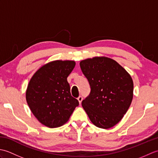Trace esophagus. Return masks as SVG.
Returning a JSON list of instances; mask_svg holds the SVG:
<instances>
[{
    "instance_id": "obj_1",
    "label": "esophagus",
    "mask_w": 158,
    "mask_h": 158,
    "mask_svg": "<svg viewBox=\"0 0 158 158\" xmlns=\"http://www.w3.org/2000/svg\"><path fill=\"white\" fill-rule=\"evenodd\" d=\"M77 100H78V101H79V104H81V102H82V100H83L82 96H79L78 98H77Z\"/></svg>"
}]
</instances>
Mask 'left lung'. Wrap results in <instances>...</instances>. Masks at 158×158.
I'll use <instances>...</instances> for the list:
<instances>
[{"label":"left lung","instance_id":"1","mask_svg":"<svg viewBox=\"0 0 158 158\" xmlns=\"http://www.w3.org/2000/svg\"><path fill=\"white\" fill-rule=\"evenodd\" d=\"M80 66L91 88L83 108L96 126L110 128L122 120L132 102V77L115 60L105 56L81 60Z\"/></svg>","mask_w":158,"mask_h":158}]
</instances>
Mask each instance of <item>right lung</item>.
<instances>
[{
    "instance_id": "right-lung-1",
    "label": "right lung",
    "mask_w": 158,
    "mask_h": 158,
    "mask_svg": "<svg viewBox=\"0 0 158 158\" xmlns=\"http://www.w3.org/2000/svg\"><path fill=\"white\" fill-rule=\"evenodd\" d=\"M73 60H54L42 66L30 80L26 99L33 115L53 128L68 122L79 101L70 94L67 77L75 66Z\"/></svg>"
}]
</instances>
